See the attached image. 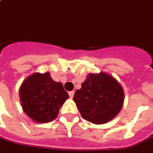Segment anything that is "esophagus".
<instances>
[{
    "instance_id": "obj_1",
    "label": "esophagus",
    "mask_w": 153,
    "mask_h": 153,
    "mask_svg": "<svg viewBox=\"0 0 153 153\" xmlns=\"http://www.w3.org/2000/svg\"><path fill=\"white\" fill-rule=\"evenodd\" d=\"M74 91H69V92H68V95H69V97L71 99L74 97Z\"/></svg>"
}]
</instances>
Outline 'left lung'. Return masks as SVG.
Listing matches in <instances>:
<instances>
[{"mask_svg": "<svg viewBox=\"0 0 153 153\" xmlns=\"http://www.w3.org/2000/svg\"><path fill=\"white\" fill-rule=\"evenodd\" d=\"M73 100L85 120L94 124H105L120 111L124 91L111 75L104 72L89 74Z\"/></svg>", "mask_w": 153, "mask_h": 153, "instance_id": "left-lung-1", "label": "left lung"}]
</instances>
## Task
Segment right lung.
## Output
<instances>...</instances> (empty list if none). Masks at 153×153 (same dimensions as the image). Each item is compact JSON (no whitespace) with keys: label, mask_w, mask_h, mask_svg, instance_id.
<instances>
[{"label":"right lung","mask_w":153,"mask_h":153,"mask_svg":"<svg viewBox=\"0 0 153 153\" xmlns=\"http://www.w3.org/2000/svg\"><path fill=\"white\" fill-rule=\"evenodd\" d=\"M19 94L24 112L38 123L54 120L69 97L63 84L53 80L49 73H35L27 77L20 87Z\"/></svg>","instance_id":"add662e5"}]
</instances>
